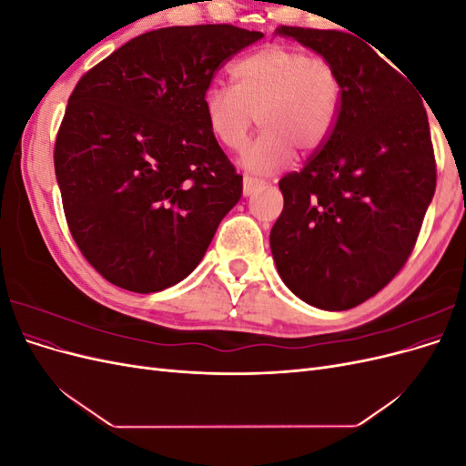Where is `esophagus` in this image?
Masks as SVG:
<instances>
[{
  "label": "esophagus",
  "mask_w": 466,
  "mask_h": 466,
  "mask_svg": "<svg viewBox=\"0 0 466 466\" xmlns=\"http://www.w3.org/2000/svg\"><path fill=\"white\" fill-rule=\"evenodd\" d=\"M264 187V180H260V178H255V177H243V194L245 196H250V194H255L257 190H260Z\"/></svg>",
  "instance_id": "1"
}]
</instances>
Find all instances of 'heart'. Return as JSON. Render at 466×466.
I'll list each match as a JSON object with an SVG mask.
<instances>
[{"instance_id":"1","label":"heart","mask_w":466,"mask_h":466,"mask_svg":"<svg viewBox=\"0 0 466 466\" xmlns=\"http://www.w3.org/2000/svg\"><path fill=\"white\" fill-rule=\"evenodd\" d=\"M231 81L233 87H208L202 105L209 132L229 151L245 147L257 116L262 132L241 157L247 171L272 175L293 161L295 147L313 155L329 144L342 79L327 58L268 45L237 60Z\"/></svg>"}]
</instances>
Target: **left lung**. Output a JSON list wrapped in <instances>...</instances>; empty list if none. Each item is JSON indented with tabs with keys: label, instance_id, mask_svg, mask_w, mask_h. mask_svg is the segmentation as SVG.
Here are the masks:
<instances>
[{
	"label": "left lung",
	"instance_id": "left-lung-1",
	"mask_svg": "<svg viewBox=\"0 0 466 466\" xmlns=\"http://www.w3.org/2000/svg\"><path fill=\"white\" fill-rule=\"evenodd\" d=\"M276 33L336 67L342 106L329 144L279 180L272 257L299 299L346 311L383 289L416 245L435 192L428 115L418 89L368 40L284 25Z\"/></svg>",
	"mask_w": 466,
	"mask_h": 466
}]
</instances>
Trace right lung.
Instances as JSON below:
<instances>
[{
    "label": "right lung",
    "instance_id": "obj_1",
    "mask_svg": "<svg viewBox=\"0 0 466 466\" xmlns=\"http://www.w3.org/2000/svg\"><path fill=\"white\" fill-rule=\"evenodd\" d=\"M264 35L233 25L139 35L83 76L56 137L69 233L110 284L153 293L204 258L243 194L209 132L204 93L231 56Z\"/></svg>",
    "mask_w": 466,
    "mask_h": 466
}]
</instances>
